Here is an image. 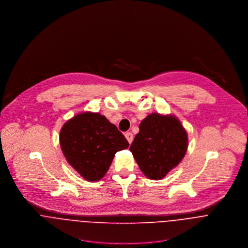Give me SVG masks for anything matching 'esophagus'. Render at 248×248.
Instances as JSON below:
<instances>
[{
	"instance_id": "esophagus-1",
	"label": "esophagus",
	"mask_w": 248,
	"mask_h": 248,
	"mask_svg": "<svg viewBox=\"0 0 248 248\" xmlns=\"http://www.w3.org/2000/svg\"><path fill=\"white\" fill-rule=\"evenodd\" d=\"M125 138L127 139V140H128L130 144L133 142V140H134V136H133L132 133H126L125 134Z\"/></svg>"
}]
</instances>
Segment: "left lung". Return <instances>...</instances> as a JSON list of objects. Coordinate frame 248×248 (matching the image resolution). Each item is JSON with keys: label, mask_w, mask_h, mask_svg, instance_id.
I'll return each instance as SVG.
<instances>
[{"label": "left lung", "mask_w": 248, "mask_h": 248, "mask_svg": "<svg viewBox=\"0 0 248 248\" xmlns=\"http://www.w3.org/2000/svg\"><path fill=\"white\" fill-rule=\"evenodd\" d=\"M187 147V133L177 117L154 112L140 124L130 151L142 173L156 180L179 164Z\"/></svg>", "instance_id": "1"}]
</instances>
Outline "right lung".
<instances>
[{
    "mask_svg": "<svg viewBox=\"0 0 248 248\" xmlns=\"http://www.w3.org/2000/svg\"><path fill=\"white\" fill-rule=\"evenodd\" d=\"M60 146L69 164L89 181L106 175L116 152L129 142L104 115L82 112L68 120L60 131Z\"/></svg>",
    "mask_w": 248,
    "mask_h": 248,
    "instance_id": "obj_1",
    "label": "right lung"
}]
</instances>
